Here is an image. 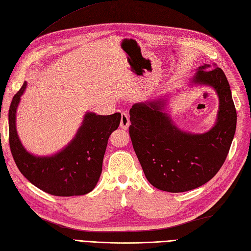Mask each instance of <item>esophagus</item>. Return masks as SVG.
I'll return each mask as SVG.
<instances>
[{
    "instance_id": "34e87169",
    "label": "esophagus",
    "mask_w": 251,
    "mask_h": 251,
    "mask_svg": "<svg viewBox=\"0 0 251 251\" xmlns=\"http://www.w3.org/2000/svg\"><path fill=\"white\" fill-rule=\"evenodd\" d=\"M130 125V121H129V115H128L126 112H123L121 115V123L120 127L122 129H128V127Z\"/></svg>"
}]
</instances>
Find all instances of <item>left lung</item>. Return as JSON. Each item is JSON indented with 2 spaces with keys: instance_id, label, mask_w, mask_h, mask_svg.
Instances as JSON below:
<instances>
[{
  "instance_id": "left-lung-1",
  "label": "left lung",
  "mask_w": 251,
  "mask_h": 251,
  "mask_svg": "<svg viewBox=\"0 0 251 251\" xmlns=\"http://www.w3.org/2000/svg\"><path fill=\"white\" fill-rule=\"evenodd\" d=\"M189 87H210L217 95L216 120L208 131L181 129L171 115L170 93L136 102L129 110V134L144 175L165 192L190 191L211 180L226 160L235 133L236 111L223 70L203 63Z\"/></svg>"
}]
</instances>
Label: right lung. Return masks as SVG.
I'll return each instance as SVG.
<instances>
[{
  "instance_id": "add662e5",
  "label": "right lung",
  "mask_w": 251,
  "mask_h": 251,
  "mask_svg": "<svg viewBox=\"0 0 251 251\" xmlns=\"http://www.w3.org/2000/svg\"><path fill=\"white\" fill-rule=\"evenodd\" d=\"M27 81L9 108V145L22 175L35 187L55 196H77L91 192L101 174L108 139L118 129L121 113L100 115L87 111L74 138L55 153L37 156L26 151L17 131V110Z\"/></svg>"
}]
</instances>
